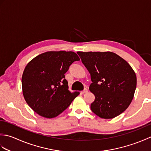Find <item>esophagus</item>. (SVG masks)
<instances>
[{
	"label": "esophagus",
	"instance_id": "1",
	"mask_svg": "<svg viewBox=\"0 0 151 151\" xmlns=\"http://www.w3.org/2000/svg\"><path fill=\"white\" fill-rule=\"evenodd\" d=\"M87 92H88V89L86 88L84 89V90L82 91V93H87Z\"/></svg>",
	"mask_w": 151,
	"mask_h": 151
}]
</instances>
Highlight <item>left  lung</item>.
I'll return each instance as SVG.
<instances>
[{"instance_id":"1","label":"left lung","mask_w":151,"mask_h":151,"mask_svg":"<svg viewBox=\"0 0 151 151\" xmlns=\"http://www.w3.org/2000/svg\"><path fill=\"white\" fill-rule=\"evenodd\" d=\"M90 73L89 90L95 95L91 110L97 116L112 119L129 106L136 88L135 72L129 63L111 52H78Z\"/></svg>"}]
</instances>
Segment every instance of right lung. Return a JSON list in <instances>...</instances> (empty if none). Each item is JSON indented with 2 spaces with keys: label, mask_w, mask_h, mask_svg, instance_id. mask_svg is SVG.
I'll list each match as a JSON object with an SVG mask.
<instances>
[{
  "label": "right lung",
  "mask_w": 151,
  "mask_h": 151,
  "mask_svg": "<svg viewBox=\"0 0 151 151\" xmlns=\"http://www.w3.org/2000/svg\"><path fill=\"white\" fill-rule=\"evenodd\" d=\"M79 60L71 51H50L27 64L22 76V94L35 112L50 119L69 107L79 92L69 91L65 73L74 62Z\"/></svg>",
  "instance_id": "1"
}]
</instances>
